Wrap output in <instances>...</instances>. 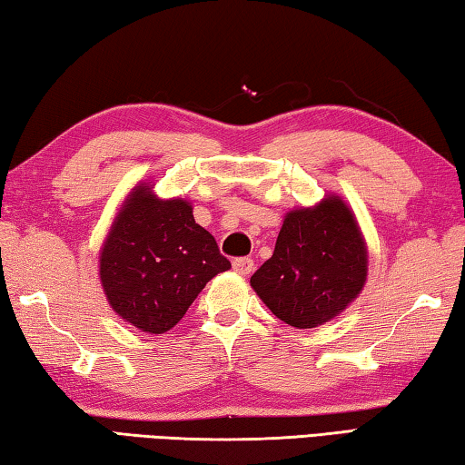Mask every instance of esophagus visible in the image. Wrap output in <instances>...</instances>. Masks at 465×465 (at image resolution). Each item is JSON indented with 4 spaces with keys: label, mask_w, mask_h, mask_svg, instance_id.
Here are the masks:
<instances>
[{
    "label": "esophagus",
    "mask_w": 465,
    "mask_h": 465,
    "mask_svg": "<svg viewBox=\"0 0 465 465\" xmlns=\"http://www.w3.org/2000/svg\"><path fill=\"white\" fill-rule=\"evenodd\" d=\"M232 270L241 273V276H247V273L253 272V260H251V257H237V260L232 262Z\"/></svg>",
    "instance_id": "esophagus-1"
}]
</instances>
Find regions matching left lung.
Wrapping results in <instances>:
<instances>
[{
  "label": "left lung",
  "mask_w": 465,
  "mask_h": 465,
  "mask_svg": "<svg viewBox=\"0 0 465 465\" xmlns=\"http://www.w3.org/2000/svg\"><path fill=\"white\" fill-rule=\"evenodd\" d=\"M367 272V242L352 210L340 195H325L313 208L288 212L251 286L278 319L309 330L338 317L361 294Z\"/></svg>",
  "instance_id": "8db88e82"
}]
</instances>
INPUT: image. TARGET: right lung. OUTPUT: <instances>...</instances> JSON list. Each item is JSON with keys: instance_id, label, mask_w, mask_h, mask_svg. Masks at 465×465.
Masks as SVG:
<instances>
[{"instance_id": "1", "label": "right lung", "mask_w": 465, "mask_h": 465, "mask_svg": "<svg viewBox=\"0 0 465 465\" xmlns=\"http://www.w3.org/2000/svg\"><path fill=\"white\" fill-rule=\"evenodd\" d=\"M98 262L111 309L146 333L169 331L202 288L231 268L216 239L195 223L192 203L161 200L146 183L129 192Z\"/></svg>"}]
</instances>
